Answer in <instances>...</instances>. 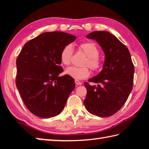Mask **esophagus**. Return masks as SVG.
<instances>
[{
    "mask_svg": "<svg viewBox=\"0 0 149 149\" xmlns=\"http://www.w3.org/2000/svg\"><path fill=\"white\" fill-rule=\"evenodd\" d=\"M75 84H76L77 85H81L82 84V83H81V82L77 80V79H75Z\"/></svg>",
    "mask_w": 149,
    "mask_h": 149,
    "instance_id": "1",
    "label": "esophagus"
}]
</instances>
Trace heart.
<instances>
[{"mask_svg":"<svg viewBox=\"0 0 149 149\" xmlns=\"http://www.w3.org/2000/svg\"><path fill=\"white\" fill-rule=\"evenodd\" d=\"M79 50L87 56V59L83 65H88L93 71H98L102 67V62L99 58L100 50L97 45L93 42H86L79 45ZM74 54V49L72 44H67L60 52V58L62 64L69 65L71 64ZM65 74L75 79H84L89 76L90 70L87 66L70 67L65 70Z\"/></svg>","mask_w":149,"mask_h":149,"instance_id":"obj_1","label":"heart"}]
</instances>
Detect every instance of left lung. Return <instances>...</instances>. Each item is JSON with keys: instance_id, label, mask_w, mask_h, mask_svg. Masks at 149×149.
I'll return each mask as SVG.
<instances>
[{"instance_id": "8db88e82", "label": "left lung", "mask_w": 149, "mask_h": 149, "mask_svg": "<svg viewBox=\"0 0 149 149\" xmlns=\"http://www.w3.org/2000/svg\"><path fill=\"white\" fill-rule=\"evenodd\" d=\"M87 38L96 40L104 52L103 68L97 76L85 82L86 109L99 117H109L120 110L133 89L134 65L129 50L114 35L104 31H95Z\"/></svg>"}]
</instances>
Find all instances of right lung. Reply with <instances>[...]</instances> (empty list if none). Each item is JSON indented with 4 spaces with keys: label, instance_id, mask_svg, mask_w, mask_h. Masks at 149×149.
<instances>
[{
    "label": "right lung",
    "instance_id": "add662e5",
    "mask_svg": "<svg viewBox=\"0 0 149 149\" xmlns=\"http://www.w3.org/2000/svg\"><path fill=\"white\" fill-rule=\"evenodd\" d=\"M75 39L64 32L43 33L27 41L17 58L16 87L27 109L37 116L59 114L74 89V79L59 74L63 72L60 52Z\"/></svg>",
    "mask_w": 149,
    "mask_h": 149
}]
</instances>
